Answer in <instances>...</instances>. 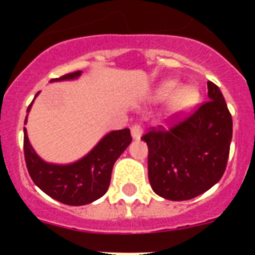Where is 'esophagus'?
I'll list each match as a JSON object with an SVG mask.
<instances>
[{"label": "esophagus", "instance_id": "1", "mask_svg": "<svg viewBox=\"0 0 255 255\" xmlns=\"http://www.w3.org/2000/svg\"><path fill=\"white\" fill-rule=\"evenodd\" d=\"M131 133L133 139H140V136H141V133H143V127H141L139 123L132 124Z\"/></svg>", "mask_w": 255, "mask_h": 255}]
</instances>
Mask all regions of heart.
<instances>
[{"label":"heart","mask_w":255,"mask_h":255,"mask_svg":"<svg viewBox=\"0 0 255 255\" xmlns=\"http://www.w3.org/2000/svg\"><path fill=\"white\" fill-rule=\"evenodd\" d=\"M177 83H174V82H167V83H164V85L157 90V94H156V95H157V98H160V99H165V98H168V96H170L172 94H174V92L177 91ZM193 100V92L190 91V90H184V91H181L177 96H176L173 106L176 110H180V108H184L186 107V106H189Z\"/></svg>","instance_id":"heart-1"}]
</instances>
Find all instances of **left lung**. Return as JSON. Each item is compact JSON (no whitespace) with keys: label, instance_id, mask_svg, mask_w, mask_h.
<instances>
[{"label":"left lung","instance_id":"1","mask_svg":"<svg viewBox=\"0 0 255 255\" xmlns=\"http://www.w3.org/2000/svg\"><path fill=\"white\" fill-rule=\"evenodd\" d=\"M208 99L182 119L149 128L141 136L148 145L152 189L167 200L197 197L225 172L233 120L221 90L210 81Z\"/></svg>","mask_w":255,"mask_h":255}]
</instances>
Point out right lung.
Masks as SVG:
<instances>
[{"label": "right lung", "mask_w": 255, "mask_h": 255, "mask_svg": "<svg viewBox=\"0 0 255 255\" xmlns=\"http://www.w3.org/2000/svg\"><path fill=\"white\" fill-rule=\"evenodd\" d=\"M81 73L66 74L53 81L74 79ZM30 107L31 104L27 111ZM131 141L128 128L110 132L82 160L70 165H57L39 159L30 145L23 127V153L30 177L39 189L66 205H86L102 197L110 186L114 164Z\"/></svg>", "instance_id": "1"}]
</instances>
